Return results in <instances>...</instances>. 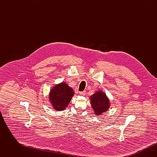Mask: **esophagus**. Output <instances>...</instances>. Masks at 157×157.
Listing matches in <instances>:
<instances>
[{
  "instance_id": "34e87169",
  "label": "esophagus",
  "mask_w": 157,
  "mask_h": 157,
  "mask_svg": "<svg viewBox=\"0 0 157 157\" xmlns=\"http://www.w3.org/2000/svg\"><path fill=\"white\" fill-rule=\"evenodd\" d=\"M80 95H85L86 94V92L85 91H82V92H79Z\"/></svg>"
}]
</instances>
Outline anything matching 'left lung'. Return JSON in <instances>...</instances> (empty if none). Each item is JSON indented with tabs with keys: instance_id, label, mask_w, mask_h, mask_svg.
Instances as JSON below:
<instances>
[{
	"instance_id": "8db88e82",
	"label": "left lung",
	"mask_w": 157,
	"mask_h": 157,
	"mask_svg": "<svg viewBox=\"0 0 157 157\" xmlns=\"http://www.w3.org/2000/svg\"><path fill=\"white\" fill-rule=\"evenodd\" d=\"M90 104L96 115L104 113L110 107L109 100L104 92L98 90L90 97Z\"/></svg>"
}]
</instances>
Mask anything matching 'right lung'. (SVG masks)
Instances as JSON below:
<instances>
[{"label": "right lung", "mask_w": 157, "mask_h": 157, "mask_svg": "<svg viewBox=\"0 0 157 157\" xmlns=\"http://www.w3.org/2000/svg\"><path fill=\"white\" fill-rule=\"evenodd\" d=\"M74 92L65 82L56 85L51 90L49 99L53 108L57 111L64 110L69 104Z\"/></svg>", "instance_id": "add662e5"}]
</instances>
